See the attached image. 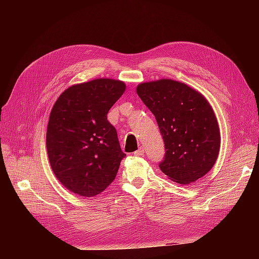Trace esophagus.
Returning <instances> with one entry per match:
<instances>
[{
    "label": "esophagus",
    "mask_w": 259,
    "mask_h": 259,
    "mask_svg": "<svg viewBox=\"0 0 259 259\" xmlns=\"http://www.w3.org/2000/svg\"><path fill=\"white\" fill-rule=\"evenodd\" d=\"M145 153V149L143 148V147H140L138 150H136L135 152H134V155H136V156H140V155H143Z\"/></svg>",
    "instance_id": "obj_1"
}]
</instances>
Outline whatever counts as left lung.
Listing matches in <instances>:
<instances>
[{
	"instance_id": "1",
	"label": "left lung",
	"mask_w": 259,
	"mask_h": 259,
	"mask_svg": "<svg viewBox=\"0 0 259 259\" xmlns=\"http://www.w3.org/2000/svg\"><path fill=\"white\" fill-rule=\"evenodd\" d=\"M158 122L165 146L159 166L170 180L188 185L207 174L218 158L221 132L205 97L187 84L162 79L137 86Z\"/></svg>"
}]
</instances>
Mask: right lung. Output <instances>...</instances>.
Returning <instances> with one entry per match:
<instances>
[{"label": "right lung", "mask_w": 259, "mask_h": 259, "mask_svg": "<svg viewBox=\"0 0 259 259\" xmlns=\"http://www.w3.org/2000/svg\"><path fill=\"white\" fill-rule=\"evenodd\" d=\"M124 82L96 79L67 89L55 103L46 133L52 169L67 189L95 197L110 185L125 158L116 130L107 120Z\"/></svg>", "instance_id": "obj_1"}]
</instances>
